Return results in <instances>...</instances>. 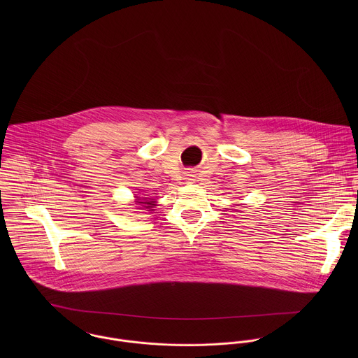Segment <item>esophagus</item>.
<instances>
[{"label": "esophagus", "mask_w": 358, "mask_h": 358, "mask_svg": "<svg viewBox=\"0 0 358 358\" xmlns=\"http://www.w3.org/2000/svg\"><path fill=\"white\" fill-rule=\"evenodd\" d=\"M189 173H190V172H189ZM189 176H193V175H189Z\"/></svg>", "instance_id": "obj_1"}]
</instances>
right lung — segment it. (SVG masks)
<instances>
[{
  "label": "right lung",
  "instance_id": "1",
  "mask_svg": "<svg viewBox=\"0 0 358 358\" xmlns=\"http://www.w3.org/2000/svg\"><path fill=\"white\" fill-rule=\"evenodd\" d=\"M138 200H139V199H138ZM135 203H138V201H135ZM152 203H154V201H150V203H141V204L155 205V204H152ZM145 208H150V206H145ZM149 210H152V209H149Z\"/></svg>",
  "mask_w": 358,
  "mask_h": 358
}]
</instances>
